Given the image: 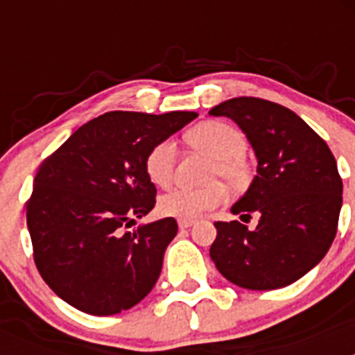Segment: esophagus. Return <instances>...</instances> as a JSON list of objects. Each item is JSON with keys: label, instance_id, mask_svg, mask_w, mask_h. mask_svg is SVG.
I'll return each instance as SVG.
<instances>
[{"label": "esophagus", "instance_id": "esophagus-1", "mask_svg": "<svg viewBox=\"0 0 355 355\" xmlns=\"http://www.w3.org/2000/svg\"><path fill=\"white\" fill-rule=\"evenodd\" d=\"M193 218H180V220H178V225H180V229H187V227H190V225H193Z\"/></svg>", "mask_w": 355, "mask_h": 355}]
</instances>
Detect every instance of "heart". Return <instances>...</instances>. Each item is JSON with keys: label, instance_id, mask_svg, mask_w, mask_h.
<instances>
[{"label": "heart", "instance_id": "obj_1", "mask_svg": "<svg viewBox=\"0 0 355 355\" xmlns=\"http://www.w3.org/2000/svg\"><path fill=\"white\" fill-rule=\"evenodd\" d=\"M190 140L200 150L215 158L209 168V180H222L234 190L247 187L249 167L243 158L245 137L236 126L224 121H206L190 131ZM175 144L167 139L155 144L144 162L146 175L153 184L165 188L174 178ZM227 193L220 183H211L205 188H174L159 197V211L178 218H196L202 213L215 209L225 200Z\"/></svg>", "mask_w": 355, "mask_h": 355}]
</instances>
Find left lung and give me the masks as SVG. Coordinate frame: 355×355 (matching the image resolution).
Instances as JSON below:
<instances>
[{"instance_id":"obj_1","label":"left lung","mask_w":355,"mask_h":355,"mask_svg":"<svg viewBox=\"0 0 355 355\" xmlns=\"http://www.w3.org/2000/svg\"><path fill=\"white\" fill-rule=\"evenodd\" d=\"M247 135L258 174L231 213L259 222H215L209 256L245 290H277L318 265L336 236L343 183L327 144L299 115L258 97H233L209 110Z\"/></svg>"}]
</instances>
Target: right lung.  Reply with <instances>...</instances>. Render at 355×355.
Segmentation results:
<instances>
[{
    "label": "right lung",
    "mask_w": 355,
    "mask_h": 355,
    "mask_svg": "<svg viewBox=\"0 0 355 355\" xmlns=\"http://www.w3.org/2000/svg\"><path fill=\"white\" fill-rule=\"evenodd\" d=\"M196 112H108L46 158L26 202L37 270L62 300L96 316L117 315L153 290L178 233L167 216L122 231L156 202L144 162Z\"/></svg>",
    "instance_id": "right-lung-1"
}]
</instances>
